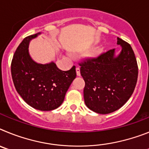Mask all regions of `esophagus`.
<instances>
[{"mask_svg":"<svg viewBox=\"0 0 149 149\" xmlns=\"http://www.w3.org/2000/svg\"><path fill=\"white\" fill-rule=\"evenodd\" d=\"M76 73H77V76H81V71H80V68L79 67L76 68Z\"/></svg>","mask_w":149,"mask_h":149,"instance_id":"esophagus-1","label":"esophagus"}]
</instances>
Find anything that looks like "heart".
<instances>
[{
  "mask_svg": "<svg viewBox=\"0 0 149 149\" xmlns=\"http://www.w3.org/2000/svg\"><path fill=\"white\" fill-rule=\"evenodd\" d=\"M101 52H102V49H100L99 51H98V52H97V53L95 54V56H98V54H101Z\"/></svg>",
  "mask_w": 149,
  "mask_h": 149,
  "instance_id": "heart-1",
  "label": "heart"
}]
</instances>
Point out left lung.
<instances>
[{"label": "left lung", "mask_w": 149, "mask_h": 149, "mask_svg": "<svg viewBox=\"0 0 149 149\" xmlns=\"http://www.w3.org/2000/svg\"><path fill=\"white\" fill-rule=\"evenodd\" d=\"M121 51L112 49L98 58L80 64L85 81L84 98L89 110L100 114L113 113L130 98L136 86L138 66L131 45L117 37Z\"/></svg>", "instance_id": "obj_1"}]
</instances>
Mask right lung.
Here are the masks:
<instances>
[{"instance_id":"1","label":"right lung","mask_w":149,"mask_h":149,"mask_svg":"<svg viewBox=\"0 0 149 149\" xmlns=\"http://www.w3.org/2000/svg\"><path fill=\"white\" fill-rule=\"evenodd\" d=\"M41 33L24 39L15 51L11 64L13 84L17 93L30 107L42 111L54 110L63 104L65 93L76 77L75 66L59 69L54 62L42 64L29 52L30 41Z\"/></svg>"}]
</instances>
